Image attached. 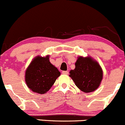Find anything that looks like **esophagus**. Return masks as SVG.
<instances>
[{
    "mask_svg": "<svg viewBox=\"0 0 125 125\" xmlns=\"http://www.w3.org/2000/svg\"><path fill=\"white\" fill-rule=\"evenodd\" d=\"M62 74H69V72H68V71H62Z\"/></svg>",
    "mask_w": 125,
    "mask_h": 125,
    "instance_id": "obj_1",
    "label": "esophagus"
}]
</instances>
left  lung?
<instances>
[{"instance_id": "1", "label": "left lung", "mask_w": 125, "mask_h": 125, "mask_svg": "<svg viewBox=\"0 0 125 125\" xmlns=\"http://www.w3.org/2000/svg\"><path fill=\"white\" fill-rule=\"evenodd\" d=\"M69 76L81 90L90 93L99 87L103 72L99 64L90 57L79 56L75 63V69L70 72Z\"/></svg>"}]
</instances>
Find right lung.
<instances>
[{
	"label": "right lung",
	"instance_id": "right-lung-1",
	"mask_svg": "<svg viewBox=\"0 0 125 125\" xmlns=\"http://www.w3.org/2000/svg\"><path fill=\"white\" fill-rule=\"evenodd\" d=\"M60 72L49 61V56H37L27 69L25 81L33 92L44 94L52 87Z\"/></svg>",
	"mask_w": 125,
	"mask_h": 125
}]
</instances>
